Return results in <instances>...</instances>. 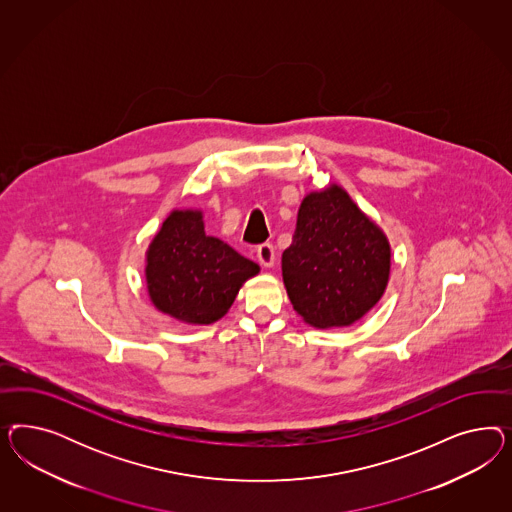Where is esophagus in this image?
<instances>
[{
	"label": "esophagus",
	"mask_w": 512,
	"mask_h": 512,
	"mask_svg": "<svg viewBox=\"0 0 512 512\" xmlns=\"http://www.w3.org/2000/svg\"><path fill=\"white\" fill-rule=\"evenodd\" d=\"M257 259H259V263L263 264L264 268H272L274 263H276L274 246L272 244H261L257 248Z\"/></svg>",
	"instance_id": "esophagus-1"
}]
</instances>
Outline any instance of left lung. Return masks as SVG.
<instances>
[{"mask_svg":"<svg viewBox=\"0 0 512 512\" xmlns=\"http://www.w3.org/2000/svg\"><path fill=\"white\" fill-rule=\"evenodd\" d=\"M390 259L387 234L343 187L330 184L300 204L281 274L293 308L308 325L349 326L381 300Z\"/></svg>","mask_w":512,"mask_h":512,"instance_id":"1","label":"left lung"}]
</instances>
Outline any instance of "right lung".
Returning a JSON list of instances; mask_svg holds the SVG:
<instances>
[{"instance_id": "1", "label": "right lung", "mask_w": 512, "mask_h": 512, "mask_svg": "<svg viewBox=\"0 0 512 512\" xmlns=\"http://www.w3.org/2000/svg\"><path fill=\"white\" fill-rule=\"evenodd\" d=\"M216 236L201 210H172L146 251V287L155 310L186 325H212L233 306L240 287L259 274Z\"/></svg>"}]
</instances>
